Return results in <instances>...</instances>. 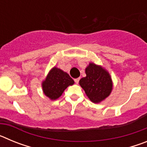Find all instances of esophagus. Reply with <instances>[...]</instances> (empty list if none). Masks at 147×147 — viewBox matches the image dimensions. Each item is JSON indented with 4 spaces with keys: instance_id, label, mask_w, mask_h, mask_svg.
Wrapping results in <instances>:
<instances>
[{
    "instance_id": "1",
    "label": "esophagus",
    "mask_w": 147,
    "mask_h": 147,
    "mask_svg": "<svg viewBox=\"0 0 147 147\" xmlns=\"http://www.w3.org/2000/svg\"><path fill=\"white\" fill-rule=\"evenodd\" d=\"M74 82H75V83H76V84H78V83H79V82H80V78H77V79H75Z\"/></svg>"
}]
</instances>
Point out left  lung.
<instances>
[{
	"label": "left lung",
	"mask_w": 147,
	"mask_h": 147,
	"mask_svg": "<svg viewBox=\"0 0 147 147\" xmlns=\"http://www.w3.org/2000/svg\"><path fill=\"white\" fill-rule=\"evenodd\" d=\"M85 73L86 76L80 80V85L91 102H102L112 91L113 83L110 74L101 66L94 63H90Z\"/></svg>",
	"instance_id": "1"
}]
</instances>
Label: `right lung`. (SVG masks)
I'll use <instances>...</instances> for the list:
<instances>
[{
    "label": "right lung",
    "instance_id": "add662e5",
    "mask_svg": "<svg viewBox=\"0 0 147 147\" xmlns=\"http://www.w3.org/2000/svg\"><path fill=\"white\" fill-rule=\"evenodd\" d=\"M74 81L67 73L54 67L50 71L42 86L45 96L51 100H55L60 96L67 87L74 85Z\"/></svg>",
    "mask_w": 147,
    "mask_h": 147
}]
</instances>
